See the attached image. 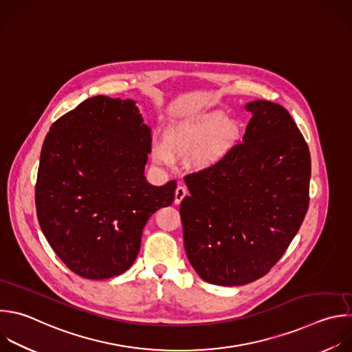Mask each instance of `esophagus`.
<instances>
[{"mask_svg":"<svg viewBox=\"0 0 352 352\" xmlns=\"http://www.w3.org/2000/svg\"><path fill=\"white\" fill-rule=\"evenodd\" d=\"M188 195V189L185 188V186H178L177 188V190H175V204H179L182 200H184V197Z\"/></svg>","mask_w":352,"mask_h":352,"instance_id":"34e87169","label":"esophagus"}]
</instances>
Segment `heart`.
<instances>
[{
    "instance_id": "1",
    "label": "heart",
    "mask_w": 352,
    "mask_h": 352,
    "mask_svg": "<svg viewBox=\"0 0 352 352\" xmlns=\"http://www.w3.org/2000/svg\"><path fill=\"white\" fill-rule=\"evenodd\" d=\"M239 126L222 111H211L197 119L164 131L163 144L152 145V157L163 166H173L174 156L193 153L196 167H207L219 160L239 138Z\"/></svg>"
}]
</instances>
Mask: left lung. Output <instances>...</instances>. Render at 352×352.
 <instances>
[{
  "label": "left lung",
  "mask_w": 352,
  "mask_h": 352,
  "mask_svg": "<svg viewBox=\"0 0 352 352\" xmlns=\"http://www.w3.org/2000/svg\"><path fill=\"white\" fill-rule=\"evenodd\" d=\"M253 116L243 142L218 163L185 177L181 203L186 257L218 286H242L270 272L298 232L309 203L311 156L289 111L270 100Z\"/></svg>",
  "instance_id": "left-lung-1"
}]
</instances>
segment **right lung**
Here are the masks:
<instances>
[{
	"mask_svg": "<svg viewBox=\"0 0 352 352\" xmlns=\"http://www.w3.org/2000/svg\"><path fill=\"white\" fill-rule=\"evenodd\" d=\"M151 131L135 100L98 95L63 114L45 137L38 222L56 256L85 279L126 272L148 219L174 201L175 181H146Z\"/></svg>",
	"mask_w": 352,
	"mask_h": 352,
	"instance_id": "obj_1",
	"label": "right lung"
}]
</instances>
